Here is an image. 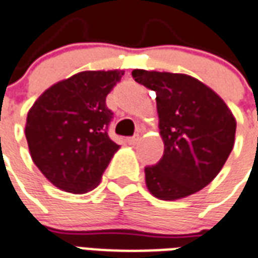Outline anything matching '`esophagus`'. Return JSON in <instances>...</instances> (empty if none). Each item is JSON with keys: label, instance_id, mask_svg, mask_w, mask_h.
Here are the masks:
<instances>
[{"label": "esophagus", "instance_id": "34e87169", "mask_svg": "<svg viewBox=\"0 0 258 258\" xmlns=\"http://www.w3.org/2000/svg\"><path fill=\"white\" fill-rule=\"evenodd\" d=\"M139 140H140V136H139V135H135V136H132L127 139V143H129L131 146H135Z\"/></svg>", "mask_w": 258, "mask_h": 258}]
</instances>
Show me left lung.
<instances>
[{"label":"left lung","instance_id":"1","mask_svg":"<svg viewBox=\"0 0 258 258\" xmlns=\"http://www.w3.org/2000/svg\"><path fill=\"white\" fill-rule=\"evenodd\" d=\"M136 82L157 93L165 151L146 166L150 192L163 201L185 198L213 180L234 148L236 121L224 100L185 74L133 70Z\"/></svg>","mask_w":258,"mask_h":258}]
</instances>
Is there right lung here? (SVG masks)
<instances>
[{
	"label": "right lung",
	"mask_w": 258,
	"mask_h": 258,
	"mask_svg": "<svg viewBox=\"0 0 258 258\" xmlns=\"http://www.w3.org/2000/svg\"><path fill=\"white\" fill-rule=\"evenodd\" d=\"M125 71H82L39 96L27 114L26 139L37 168L57 188L85 194L100 183L119 148L108 136L106 97Z\"/></svg>",
	"instance_id": "add662e5"
}]
</instances>
